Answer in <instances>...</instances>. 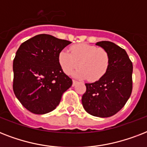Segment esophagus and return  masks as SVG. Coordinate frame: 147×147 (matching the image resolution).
<instances>
[{"mask_svg": "<svg viewBox=\"0 0 147 147\" xmlns=\"http://www.w3.org/2000/svg\"><path fill=\"white\" fill-rule=\"evenodd\" d=\"M77 82H78L77 81L73 80V81H72V85H73V86H75V85H76V84H77Z\"/></svg>", "mask_w": 147, "mask_h": 147, "instance_id": "esophagus-1", "label": "esophagus"}]
</instances>
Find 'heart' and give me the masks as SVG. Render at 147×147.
I'll return each mask as SVG.
<instances>
[{"instance_id":"b5f03b06","label":"heart","mask_w":147,"mask_h":147,"mask_svg":"<svg viewBox=\"0 0 147 147\" xmlns=\"http://www.w3.org/2000/svg\"><path fill=\"white\" fill-rule=\"evenodd\" d=\"M70 52L63 49L59 54V62L65 74L69 75L79 65L81 68L73 76L94 82L106 73L109 65V54L105 49L79 43L71 47Z\"/></svg>"}]
</instances>
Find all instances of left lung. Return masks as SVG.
Wrapping results in <instances>:
<instances>
[{"mask_svg":"<svg viewBox=\"0 0 147 147\" xmlns=\"http://www.w3.org/2000/svg\"><path fill=\"white\" fill-rule=\"evenodd\" d=\"M96 45L108 53L109 65L99 80L85 84L82 103L91 115L108 117L117 113L130 98L133 64L127 52L114 42L101 41Z\"/></svg>","mask_w":147,"mask_h":147,"instance_id":"obj_1","label":"left lung"}]
</instances>
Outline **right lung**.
Masks as SVG:
<instances>
[{
    "label": "right lung",
    "mask_w": 147,
    "mask_h": 147,
    "mask_svg": "<svg viewBox=\"0 0 147 147\" xmlns=\"http://www.w3.org/2000/svg\"><path fill=\"white\" fill-rule=\"evenodd\" d=\"M71 42L39 34L23 42L13 63V89L25 108L36 114L52 111L72 81L60 66L59 54Z\"/></svg>",
    "instance_id": "obj_1"
}]
</instances>
